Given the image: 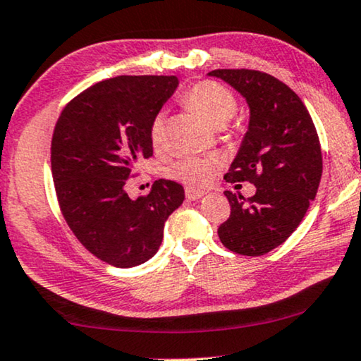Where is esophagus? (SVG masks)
Masks as SVG:
<instances>
[{"label": "esophagus", "instance_id": "34e87169", "mask_svg": "<svg viewBox=\"0 0 361 361\" xmlns=\"http://www.w3.org/2000/svg\"><path fill=\"white\" fill-rule=\"evenodd\" d=\"M185 195H186V198H188L190 201H196V200L203 198L206 193H204V191H195V190H191V188H186Z\"/></svg>", "mask_w": 361, "mask_h": 361}]
</instances>
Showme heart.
Listing matches in <instances>:
<instances>
[{
	"mask_svg": "<svg viewBox=\"0 0 361 361\" xmlns=\"http://www.w3.org/2000/svg\"><path fill=\"white\" fill-rule=\"evenodd\" d=\"M181 102L193 110L211 127L221 128L233 118L238 110V99L226 85L216 80H200L190 85L181 95ZM150 142L155 148H161L165 142V114L158 112L152 118L148 128ZM219 168L218 157H185L168 166V176L181 181L190 188H206L213 183Z\"/></svg>",
	"mask_w": 361,
	"mask_h": 361,
	"instance_id": "obj_1",
	"label": "heart"
}]
</instances>
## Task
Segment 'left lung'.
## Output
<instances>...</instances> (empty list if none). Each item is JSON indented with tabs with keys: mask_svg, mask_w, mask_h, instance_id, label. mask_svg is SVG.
Segmentation results:
<instances>
[{
	"mask_svg": "<svg viewBox=\"0 0 361 361\" xmlns=\"http://www.w3.org/2000/svg\"><path fill=\"white\" fill-rule=\"evenodd\" d=\"M209 75L233 85L251 107L249 130L224 180L256 186L247 200L224 191L231 214L218 236L229 251L262 256L294 233L315 198L322 178L319 135L299 95L274 75L252 69H216Z\"/></svg>",
	"mask_w": 361,
	"mask_h": 361,
	"instance_id": "8db88e82",
	"label": "left lung"
}]
</instances>
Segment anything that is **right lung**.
Returning <instances> with one entry per match:
<instances>
[{
    "instance_id": "obj_1",
    "label": "right lung",
    "mask_w": 361,
    "mask_h": 361,
    "mask_svg": "<svg viewBox=\"0 0 361 361\" xmlns=\"http://www.w3.org/2000/svg\"><path fill=\"white\" fill-rule=\"evenodd\" d=\"M178 85L175 75H118L90 85L66 104L51 140L57 203L79 243L100 261L133 267L153 257L163 228L183 203V186L157 180L128 198L125 183L153 155L152 118Z\"/></svg>"
}]
</instances>
